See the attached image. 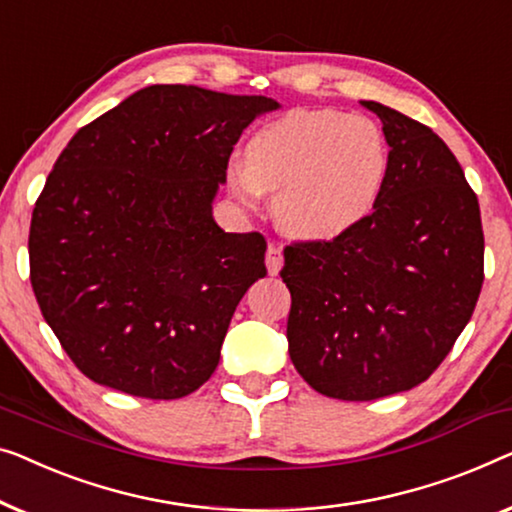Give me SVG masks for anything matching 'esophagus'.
Segmentation results:
<instances>
[{
	"label": "esophagus",
	"instance_id": "esophagus-1",
	"mask_svg": "<svg viewBox=\"0 0 512 512\" xmlns=\"http://www.w3.org/2000/svg\"><path fill=\"white\" fill-rule=\"evenodd\" d=\"M265 265H268L270 274H279L281 265H284V256H281L279 244H268V254H265Z\"/></svg>",
	"mask_w": 512,
	"mask_h": 512
}]
</instances>
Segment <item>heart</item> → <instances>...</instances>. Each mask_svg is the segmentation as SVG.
I'll return each mask as SVG.
<instances>
[{
    "label": "heart",
    "instance_id": "heart-1",
    "mask_svg": "<svg viewBox=\"0 0 512 512\" xmlns=\"http://www.w3.org/2000/svg\"><path fill=\"white\" fill-rule=\"evenodd\" d=\"M388 143L379 124L330 108H300L258 129L226 187L244 207L274 194V219L288 235L328 242L358 228L385 189Z\"/></svg>",
    "mask_w": 512,
    "mask_h": 512
}]
</instances>
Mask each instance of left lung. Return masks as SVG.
Segmentation results:
<instances>
[{"mask_svg": "<svg viewBox=\"0 0 512 512\" xmlns=\"http://www.w3.org/2000/svg\"><path fill=\"white\" fill-rule=\"evenodd\" d=\"M390 168L374 214L332 242L284 251L286 337L325 397L369 402L427 381L483 288L478 198L436 133L376 101Z\"/></svg>", "mask_w": 512, "mask_h": 512, "instance_id": "1", "label": "left lung"}]
</instances>
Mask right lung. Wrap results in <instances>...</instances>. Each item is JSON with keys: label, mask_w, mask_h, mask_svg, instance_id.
Masks as SVG:
<instances>
[{"label": "right lung", "mask_w": 512, "mask_h": 512, "mask_svg": "<svg viewBox=\"0 0 512 512\" xmlns=\"http://www.w3.org/2000/svg\"><path fill=\"white\" fill-rule=\"evenodd\" d=\"M268 96L150 85L80 129L29 228L41 314L87 379L180 399L219 365L235 307L268 274L261 233L212 217L233 145Z\"/></svg>", "instance_id": "1"}]
</instances>
